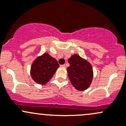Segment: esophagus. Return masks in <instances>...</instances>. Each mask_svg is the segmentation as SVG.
Wrapping results in <instances>:
<instances>
[{
	"instance_id": "34e87169",
	"label": "esophagus",
	"mask_w": 126,
	"mask_h": 126,
	"mask_svg": "<svg viewBox=\"0 0 126 126\" xmlns=\"http://www.w3.org/2000/svg\"><path fill=\"white\" fill-rule=\"evenodd\" d=\"M60 66L61 67H66V65H65V64H63V65H61Z\"/></svg>"
}]
</instances>
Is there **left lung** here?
<instances>
[{
  "instance_id": "left-lung-1",
  "label": "left lung",
  "mask_w": 126,
  "mask_h": 126,
  "mask_svg": "<svg viewBox=\"0 0 126 126\" xmlns=\"http://www.w3.org/2000/svg\"><path fill=\"white\" fill-rule=\"evenodd\" d=\"M70 66L67 68L70 81L78 91H84L91 85L93 79V69L91 63L77 54L68 59Z\"/></svg>"
}]
</instances>
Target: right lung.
Instances as JSON below:
<instances>
[{"label":"right lung","mask_w":126,"mask_h":126,"mask_svg":"<svg viewBox=\"0 0 126 126\" xmlns=\"http://www.w3.org/2000/svg\"><path fill=\"white\" fill-rule=\"evenodd\" d=\"M59 67L56 60L47 53H44L32 63L30 74L35 83L45 84L51 80Z\"/></svg>","instance_id":"obj_1"}]
</instances>
